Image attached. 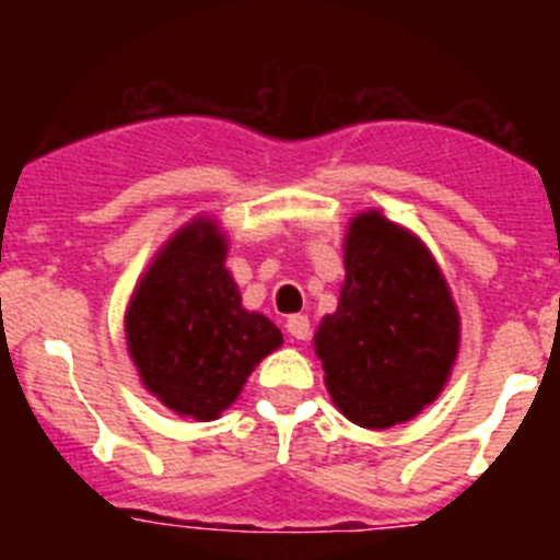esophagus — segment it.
<instances>
[{
  "mask_svg": "<svg viewBox=\"0 0 560 560\" xmlns=\"http://www.w3.org/2000/svg\"><path fill=\"white\" fill-rule=\"evenodd\" d=\"M287 332H290L292 338H298V341H306V338L312 336V325H308V316L292 314L290 319H287Z\"/></svg>",
  "mask_w": 560,
  "mask_h": 560,
  "instance_id": "esophagus-1",
  "label": "esophagus"
}]
</instances>
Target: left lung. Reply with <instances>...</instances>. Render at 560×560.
<instances>
[{"instance_id":"obj_1","label":"left lung","mask_w":560,"mask_h":560,"mask_svg":"<svg viewBox=\"0 0 560 560\" xmlns=\"http://www.w3.org/2000/svg\"><path fill=\"white\" fill-rule=\"evenodd\" d=\"M338 312L314 336L325 385L363 428H389L436 400L457 354L455 303L431 252L371 211L349 224Z\"/></svg>"}]
</instances>
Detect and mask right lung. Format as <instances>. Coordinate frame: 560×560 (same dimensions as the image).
I'll use <instances>...</instances> for the list:
<instances>
[{
	"label": "right lung",
	"mask_w": 560,
	"mask_h": 560,
	"mask_svg": "<svg viewBox=\"0 0 560 560\" xmlns=\"http://www.w3.org/2000/svg\"><path fill=\"white\" fill-rule=\"evenodd\" d=\"M224 238L197 219L160 252L127 312V343L143 385L175 415L217 420L254 365L281 347L268 316L241 306Z\"/></svg>",
	"instance_id": "1"
}]
</instances>
